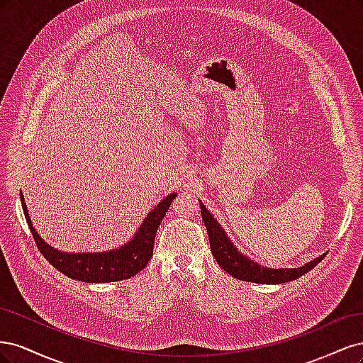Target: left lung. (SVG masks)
Wrapping results in <instances>:
<instances>
[{
    "label": "left lung",
    "instance_id": "left-lung-1",
    "mask_svg": "<svg viewBox=\"0 0 363 363\" xmlns=\"http://www.w3.org/2000/svg\"><path fill=\"white\" fill-rule=\"evenodd\" d=\"M200 208H201V218L207 228L212 255L216 259L218 265L235 279L244 280V281H252V283H269V284L292 281L295 279L304 276L306 272H309L325 256V255H321L320 257L313 259L312 262L306 263V265L300 268L274 269V268L262 267L257 262L248 259L244 255H240V252L236 250V247L233 245L232 240H230L228 236L225 235L224 228L218 224L216 219L212 216L211 212L207 211L201 201H200Z\"/></svg>",
    "mask_w": 363,
    "mask_h": 363
}]
</instances>
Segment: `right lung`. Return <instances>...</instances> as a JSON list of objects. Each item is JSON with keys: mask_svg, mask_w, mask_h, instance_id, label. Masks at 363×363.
Masks as SVG:
<instances>
[{"mask_svg": "<svg viewBox=\"0 0 363 363\" xmlns=\"http://www.w3.org/2000/svg\"><path fill=\"white\" fill-rule=\"evenodd\" d=\"M175 196H177L175 192L164 196L157 207L152 208L147 215L144 223L140 224L138 232L128 242H125L123 247L104 252H63L51 247L33 227L23 192H21V204H23L27 224L39 251L54 268L74 280L87 283H108L133 277L140 269L147 267L152 256L157 228Z\"/></svg>", "mask_w": 363, "mask_h": 363, "instance_id": "1", "label": "right lung"}]
</instances>
